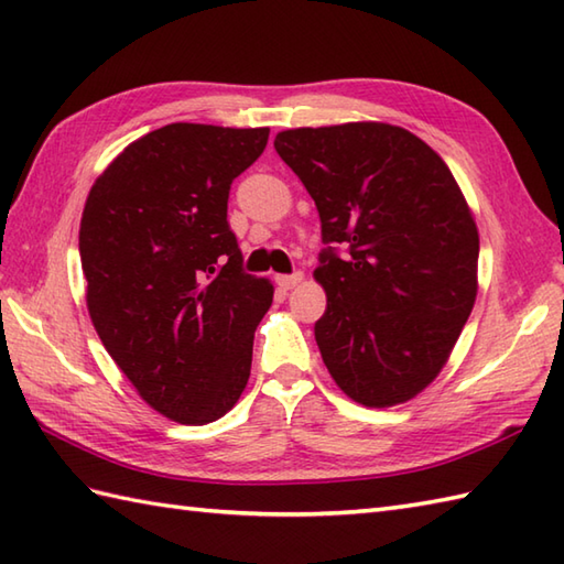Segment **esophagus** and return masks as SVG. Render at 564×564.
I'll list each match as a JSON object with an SVG mask.
<instances>
[{
	"instance_id": "obj_1",
	"label": "esophagus",
	"mask_w": 564,
	"mask_h": 564,
	"mask_svg": "<svg viewBox=\"0 0 564 564\" xmlns=\"http://www.w3.org/2000/svg\"><path fill=\"white\" fill-rule=\"evenodd\" d=\"M303 279H305V275L301 271H295L291 275H279V285L283 291H291V289H295V285H301Z\"/></svg>"
}]
</instances>
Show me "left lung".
Returning a JSON list of instances; mask_svg holds the SVG:
<instances>
[{
  "label": "left lung",
  "mask_w": 564,
  "mask_h": 564,
  "mask_svg": "<svg viewBox=\"0 0 564 564\" xmlns=\"http://www.w3.org/2000/svg\"><path fill=\"white\" fill-rule=\"evenodd\" d=\"M275 152L313 196L327 293L315 339L346 398L394 406L446 366L477 297L480 235L448 164L400 126L281 130Z\"/></svg>",
  "instance_id": "1"
}]
</instances>
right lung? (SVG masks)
Returning <instances> with one entry per match:
<instances>
[{
    "label": "right lung",
    "instance_id": "obj_1",
    "mask_svg": "<svg viewBox=\"0 0 564 564\" xmlns=\"http://www.w3.org/2000/svg\"><path fill=\"white\" fill-rule=\"evenodd\" d=\"M267 140L269 128L170 123L130 142L84 203L91 325L140 398L178 424L215 422L247 388L273 283L242 273L227 196Z\"/></svg>",
    "mask_w": 564,
    "mask_h": 564
}]
</instances>
